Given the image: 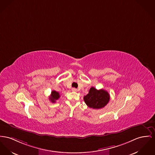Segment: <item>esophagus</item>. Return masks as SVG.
I'll return each mask as SVG.
<instances>
[{
  "instance_id": "obj_1",
  "label": "esophagus",
  "mask_w": 155,
  "mask_h": 155,
  "mask_svg": "<svg viewBox=\"0 0 155 155\" xmlns=\"http://www.w3.org/2000/svg\"><path fill=\"white\" fill-rule=\"evenodd\" d=\"M72 91L73 92H76V91H77V89H76V88L73 87V88L72 89Z\"/></svg>"
}]
</instances>
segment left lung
Masks as SVG:
<instances>
[{
    "instance_id": "left-lung-1",
    "label": "left lung",
    "mask_w": 155,
    "mask_h": 155,
    "mask_svg": "<svg viewBox=\"0 0 155 155\" xmlns=\"http://www.w3.org/2000/svg\"><path fill=\"white\" fill-rule=\"evenodd\" d=\"M84 101L87 106L93 109H101L104 107L110 100V95L103 89L97 90L92 87L89 93L84 96Z\"/></svg>"
}]
</instances>
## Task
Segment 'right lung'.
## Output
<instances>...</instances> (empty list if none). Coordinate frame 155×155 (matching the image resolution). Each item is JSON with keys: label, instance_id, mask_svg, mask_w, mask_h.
Returning a JSON list of instances; mask_svg holds the SVG:
<instances>
[{"label": "right lung", "instance_id": "1", "mask_svg": "<svg viewBox=\"0 0 155 155\" xmlns=\"http://www.w3.org/2000/svg\"><path fill=\"white\" fill-rule=\"evenodd\" d=\"M59 97H60L59 93L55 91H53L49 97V100L52 102V103H55L56 101H57Z\"/></svg>", "mask_w": 155, "mask_h": 155}]
</instances>
